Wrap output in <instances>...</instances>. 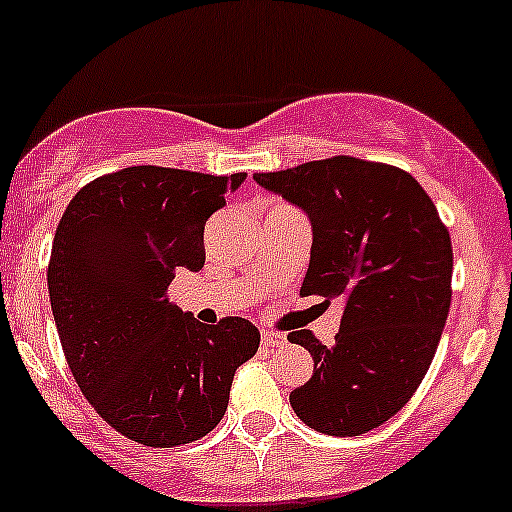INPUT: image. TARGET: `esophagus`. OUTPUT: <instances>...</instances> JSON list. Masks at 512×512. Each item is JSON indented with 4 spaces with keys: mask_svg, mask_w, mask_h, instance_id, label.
<instances>
[{
    "mask_svg": "<svg viewBox=\"0 0 512 512\" xmlns=\"http://www.w3.org/2000/svg\"><path fill=\"white\" fill-rule=\"evenodd\" d=\"M262 342H265V347H282L286 345V338L279 333H272V330H265L262 333Z\"/></svg>",
    "mask_w": 512,
    "mask_h": 512,
    "instance_id": "34e87169",
    "label": "esophagus"
}]
</instances>
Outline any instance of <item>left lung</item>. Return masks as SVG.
Listing matches in <instances>:
<instances>
[{"label":"left lung","instance_id":"1","mask_svg":"<svg viewBox=\"0 0 512 512\" xmlns=\"http://www.w3.org/2000/svg\"><path fill=\"white\" fill-rule=\"evenodd\" d=\"M255 182L311 218L301 296L342 303L333 347L311 330L289 333L313 357L291 408L325 435L379 428L411 401L440 345L452 303L447 226L411 174L384 162L335 155Z\"/></svg>","mask_w":512,"mask_h":512}]
</instances>
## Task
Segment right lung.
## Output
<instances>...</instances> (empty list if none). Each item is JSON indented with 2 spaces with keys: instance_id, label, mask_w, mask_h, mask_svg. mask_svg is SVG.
I'll list each match as a JSON object with an SVG mask.
<instances>
[{
  "instance_id": "obj_1",
  "label": "right lung",
  "mask_w": 512,
  "mask_h": 512,
  "mask_svg": "<svg viewBox=\"0 0 512 512\" xmlns=\"http://www.w3.org/2000/svg\"><path fill=\"white\" fill-rule=\"evenodd\" d=\"M245 177L126 167L84 184L60 218L48 265L60 345L84 398L128 440L209 435L260 347L250 320L204 325L167 299L179 267H204L206 221Z\"/></svg>"
}]
</instances>
